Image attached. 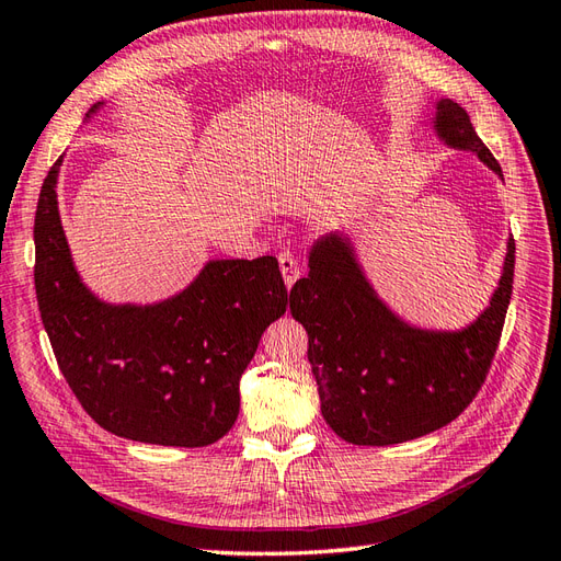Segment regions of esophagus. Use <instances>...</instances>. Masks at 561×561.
<instances>
[{
    "label": "esophagus",
    "instance_id": "1",
    "mask_svg": "<svg viewBox=\"0 0 561 561\" xmlns=\"http://www.w3.org/2000/svg\"><path fill=\"white\" fill-rule=\"evenodd\" d=\"M279 270H282V277H284V284L291 286L296 284L300 270H298V257L291 253V251H282L279 253Z\"/></svg>",
    "mask_w": 561,
    "mask_h": 561
}]
</instances>
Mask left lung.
<instances>
[{
  "mask_svg": "<svg viewBox=\"0 0 561 561\" xmlns=\"http://www.w3.org/2000/svg\"><path fill=\"white\" fill-rule=\"evenodd\" d=\"M434 130L448 147L477 153L502 178L462 106L440 99ZM308 265V277L291 289V314L308 332L324 420L343 440L405 443L465 412L485 381L505 324L514 239L507 241L491 306L459 332H431L400 320L371 289L348 237H322Z\"/></svg>",
  "mask_w": 561,
  "mask_h": 561,
  "instance_id": "1",
  "label": "left lung"
}]
</instances>
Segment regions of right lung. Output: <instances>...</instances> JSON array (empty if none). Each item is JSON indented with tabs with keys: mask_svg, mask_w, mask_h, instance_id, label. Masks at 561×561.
I'll return each instance as SVG.
<instances>
[{
	"mask_svg": "<svg viewBox=\"0 0 561 561\" xmlns=\"http://www.w3.org/2000/svg\"><path fill=\"white\" fill-rule=\"evenodd\" d=\"M102 102L88 111V118ZM56 161L35 213V291L70 391L111 434L201 448L239 414V379L263 332L286 312L277 257L210 261L153 306H111L82 284L59 218Z\"/></svg>",
	"mask_w": 561,
	"mask_h": 561,
	"instance_id": "obj_1",
	"label": "right lung"
}]
</instances>
